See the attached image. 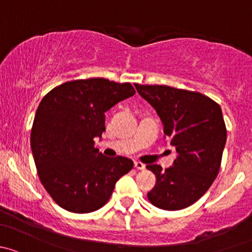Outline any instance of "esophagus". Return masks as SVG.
<instances>
[{
	"label": "esophagus",
	"mask_w": 252,
	"mask_h": 252,
	"mask_svg": "<svg viewBox=\"0 0 252 252\" xmlns=\"http://www.w3.org/2000/svg\"><path fill=\"white\" fill-rule=\"evenodd\" d=\"M134 167H136L137 170H144L145 165L142 164V162H139V161H134Z\"/></svg>",
	"instance_id": "34e87169"
}]
</instances>
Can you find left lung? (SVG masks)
Segmentation results:
<instances>
[{
	"instance_id": "1",
	"label": "left lung",
	"mask_w": 252,
	"mask_h": 252,
	"mask_svg": "<svg viewBox=\"0 0 252 252\" xmlns=\"http://www.w3.org/2000/svg\"><path fill=\"white\" fill-rule=\"evenodd\" d=\"M137 92L157 110L164 133L176 148L173 166L147 165L157 177L148 199L167 211L186 209L198 201L217 177L227 129L221 107L199 92L165 85H138Z\"/></svg>"
}]
</instances>
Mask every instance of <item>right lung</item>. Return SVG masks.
<instances>
[{
  "mask_svg": "<svg viewBox=\"0 0 252 252\" xmlns=\"http://www.w3.org/2000/svg\"><path fill=\"white\" fill-rule=\"evenodd\" d=\"M136 93L128 82L74 80L49 91L36 110L30 144L37 175L63 209L88 214L108 203L133 161L107 158L94 148L105 131V111Z\"/></svg>",
  "mask_w": 252,
  "mask_h": 252,
  "instance_id": "right-lung-1",
  "label": "right lung"
}]
</instances>
